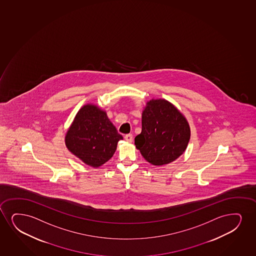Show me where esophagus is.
<instances>
[{"label": "esophagus", "mask_w": 256, "mask_h": 256, "mask_svg": "<svg viewBox=\"0 0 256 256\" xmlns=\"http://www.w3.org/2000/svg\"><path fill=\"white\" fill-rule=\"evenodd\" d=\"M124 140H126L127 142H132V134H127V135H126L124 136Z\"/></svg>", "instance_id": "esophagus-1"}]
</instances>
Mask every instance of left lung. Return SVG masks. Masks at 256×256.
<instances>
[{"label": "left lung", "instance_id": "8db88e82", "mask_svg": "<svg viewBox=\"0 0 256 256\" xmlns=\"http://www.w3.org/2000/svg\"><path fill=\"white\" fill-rule=\"evenodd\" d=\"M190 138L185 116L165 100H152L142 114V132L135 146L153 165L168 164L184 152Z\"/></svg>", "mask_w": 256, "mask_h": 256}]
</instances>
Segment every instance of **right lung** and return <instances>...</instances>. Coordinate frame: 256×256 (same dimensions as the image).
Returning <instances> with one entry per match:
<instances>
[{"label":"right lung","mask_w":256,"mask_h":256,"mask_svg":"<svg viewBox=\"0 0 256 256\" xmlns=\"http://www.w3.org/2000/svg\"><path fill=\"white\" fill-rule=\"evenodd\" d=\"M123 136L106 112L88 104L80 108L66 134L68 149L86 164L98 168L112 158Z\"/></svg>","instance_id":"add662e5"}]
</instances>
